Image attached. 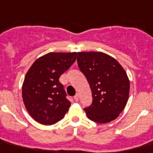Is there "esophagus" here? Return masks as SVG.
Segmentation results:
<instances>
[{"instance_id": "obj_1", "label": "esophagus", "mask_w": 153, "mask_h": 153, "mask_svg": "<svg viewBox=\"0 0 153 153\" xmlns=\"http://www.w3.org/2000/svg\"><path fill=\"white\" fill-rule=\"evenodd\" d=\"M79 95H78V94H76L75 96L74 97V100L76 101V102H78V101H79Z\"/></svg>"}]
</instances>
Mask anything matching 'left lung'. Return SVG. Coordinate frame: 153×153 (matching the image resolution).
<instances>
[{
    "instance_id": "8db88e82",
    "label": "left lung",
    "mask_w": 153,
    "mask_h": 153,
    "mask_svg": "<svg viewBox=\"0 0 153 153\" xmlns=\"http://www.w3.org/2000/svg\"><path fill=\"white\" fill-rule=\"evenodd\" d=\"M79 70L87 78L92 103L84 108L88 119L106 123L118 117L128 101L130 82L124 69L103 52H78Z\"/></svg>"
}]
</instances>
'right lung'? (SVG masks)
Here are the masks:
<instances>
[{"mask_svg":"<svg viewBox=\"0 0 153 153\" xmlns=\"http://www.w3.org/2000/svg\"><path fill=\"white\" fill-rule=\"evenodd\" d=\"M76 59V52H50L36 59L28 70L22 84V99L36 122L55 124L69 110L71 102L59 77Z\"/></svg>","mask_w":153,"mask_h":153,"instance_id":"obj_1","label":"right lung"}]
</instances>
